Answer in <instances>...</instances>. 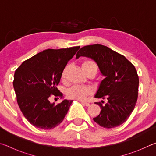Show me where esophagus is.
<instances>
[{"label": "esophagus", "instance_id": "obj_1", "mask_svg": "<svg viewBox=\"0 0 156 156\" xmlns=\"http://www.w3.org/2000/svg\"><path fill=\"white\" fill-rule=\"evenodd\" d=\"M81 103H82V105H83L86 107H89V105H90V104L88 103V102H81Z\"/></svg>", "mask_w": 156, "mask_h": 156}]
</instances>
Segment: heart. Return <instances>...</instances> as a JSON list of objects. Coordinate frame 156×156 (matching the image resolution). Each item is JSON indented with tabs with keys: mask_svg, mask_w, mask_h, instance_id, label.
<instances>
[{
	"mask_svg": "<svg viewBox=\"0 0 156 156\" xmlns=\"http://www.w3.org/2000/svg\"><path fill=\"white\" fill-rule=\"evenodd\" d=\"M82 68L87 74L92 71L97 72V66L94 61L91 60H85L82 62ZM67 69V66L63 69L61 78H64L65 77V73ZM67 96L70 99L83 100L87 97L89 95L91 94V89L88 87H83L80 85H75L68 89L67 90Z\"/></svg>",
	"mask_w": 156,
	"mask_h": 156,
	"instance_id": "b5f03b06",
	"label": "heart"
}]
</instances>
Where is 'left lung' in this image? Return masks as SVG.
<instances>
[{"mask_svg": "<svg viewBox=\"0 0 156 156\" xmlns=\"http://www.w3.org/2000/svg\"><path fill=\"white\" fill-rule=\"evenodd\" d=\"M91 58L97 63L105 78L100 83L95 97L106 99L98 105L101 111L94 120L104 128H114L128 119L136 105L139 78L134 65L122 54L100 44L87 45L76 58Z\"/></svg>", "mask_w": 156, "mask_h": 156, "instance_id": "obj_1", "label": "left lung"}]
</instances>
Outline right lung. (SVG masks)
Wrapping results in <instances>:
<instances>
[{
	"label": "right lung",
	"mask_w": 156,
	"mask_h": 156,
	"mask_svg": "<svg viewBox=\"0 0 156 156\" xmlns=\"http://www.w3.org/2000/svg\"><path fill=\"white\" fill-rule=\"evenodd\" d=\"M79 48L43 50L16 70L13 85L18 105L26 119L36 127L51 129L64 120L73 100H64L55 105L49 98L52 96L62 98L56 86L63 69Z\"/></svg>",
	"instance_id": "add662e5"
}]
</instances>
